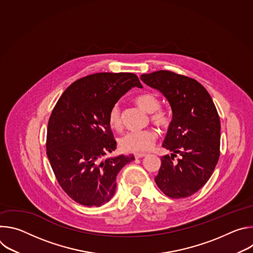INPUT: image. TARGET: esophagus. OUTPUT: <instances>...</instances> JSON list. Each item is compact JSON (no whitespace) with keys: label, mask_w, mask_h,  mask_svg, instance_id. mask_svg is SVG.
Returning a JSON list of instances; mask_svg holds the SVG:
<instances>
[{"label":"esophagus","mask_w":253,"mask_h":253,"mask_svg":"<svg viewBox=\"0 0 253 253\" xmlns=\"http://www.w3.org/2000/svg\"><path fill=\"white\" fill-rule=\"evenodd\" d=\"M134 156H135V158H136V159H138V158L145 157V156H146V154H145V153H136Z\"/></svg>","instance_id":"esophagus-1"}]
</instances>
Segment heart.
Returning <instances> with one entry per match:
<instances>
[{
  "instance_id": "obj_1",
  "label": "heart",
  "mask_w": 253,
  "mask_h": 253,
  "mask_svg": "<svg viewBox=\"0 0 253 253\" xmlns=\"http://www.w3.org/2000/svg\"><path fill=\"white\" fill-rule=\"evenodd\" d=\"M135 103L142 110L151 113L152 122L159 127H167L170 123L169 114L159 109L160 100L154 93H145L135 98ZM108 122L112 129H122V119L118 105H114L108 115ZM157 134L155 131L147 129L143 131L128 132L119 140V146L126 153H144L149 151L155 144Z\"/></svg>"
}]
</instances>
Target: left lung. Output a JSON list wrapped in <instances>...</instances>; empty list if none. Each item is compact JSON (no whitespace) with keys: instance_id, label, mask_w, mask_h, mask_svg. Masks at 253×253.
I'll use <instances>...</instances> for the list:
<instances>
[{"instance_id":"1","label":"left lung","mask_w":253,"mask_h":253,"mask_svg":"<svg viewBox=\"0 0 253 253\" xmlns=\"http://www.w3.org/2000/svg\"><path fill=\"white\" fill-rule=\"evenodd\" d=\"M140 79L161 92L172 109L162 146L172 152L161 157L155 182L168 197L197 192L212 175L220 154V119L207 90L196 80L161 70ZM179 154L180 157L174 161Z\"/></svg>"}]
</instances>
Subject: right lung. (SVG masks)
<instances>
[{"label":"right lung","instance_id":"add662e5","mask_svg":"<svg viewBox=\"0 0 253 253\" xmlns=\"http://www.w3.org/2000/svg\"><path fill=\"white\" fill-rule=\"evenodd\" d=\"M142 88L132 73H97L71 84L48 123L47 156L62 189L77 203L101 206L116 190L119 171L133 155L104 159L116 149L108 122L111 108L131 88Z\"/></svg>","mask_w":253,"mask_h":253}]
</instances>
